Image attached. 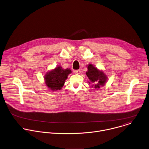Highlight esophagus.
<instances>
[{
    "label": "esophagus",
    "mask_w": 149,
    "mask_h": 149,
    "mask_svg": "<svg viewBox=\"0 0 149 149\" xmlns=\"http://www.w3.org/2000/svg\"><path fill=\"white\" fill-rule=\"evenodd\" d=\"M75 73H77V74H80L81 73V70H75Z\"/></svg>",
    "instance_id": "obj_1"
}]
</instances>
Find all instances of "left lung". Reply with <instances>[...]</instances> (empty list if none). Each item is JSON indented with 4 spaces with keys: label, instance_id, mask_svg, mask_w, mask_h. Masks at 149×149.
<instances>
[{
    "label": "left lung",
    "instance_id": "1",
    "mask_svg": "<svg viewBox=\"0 0 149 149\" xmlns=\"http://www.w3.org/2000/svg\"><path fill=\"white\" fill-rule=\"evenodd\" d=\"M88 71L86 72V74L90 80L89 84L94 83V84H95V88L97 89L100 88L101 86L105 85L107 77L102 71L99 70L92 64H89L88 65Z\"/></svg>",
    "mask_w": 149,
    "mask_h": 149
}]
</instances>
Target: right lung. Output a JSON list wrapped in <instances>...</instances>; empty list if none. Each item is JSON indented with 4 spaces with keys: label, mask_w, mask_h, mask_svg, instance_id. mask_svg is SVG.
Segmentation results:
<instances>
[{
    "label": "right lung",
    "mask_w": 149,
    "mask_h": 149,
    "mask_svg": "<svg viewBox=\"0 0 149 149\" xmlns=\"http://www.w3.org/2000/svg\"><path fill=\"white\" fill-rule=\"evenodd\" d=\"M70 73L71 71L70 68L63 69L61 67L58 66L45 74L44 77L45 84L52 91L60 90Z\"/></svg>",
    "instance_id": "1"
}]
</instances>
